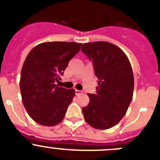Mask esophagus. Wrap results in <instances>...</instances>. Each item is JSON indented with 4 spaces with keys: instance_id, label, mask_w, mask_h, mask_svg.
<instances>
[{
    "instance_id": "esophagus-1",
    "label": "esophagus",
    "mask_w": 160,
    "mask_h": 160,
    "mask_svg": "<svg viewBox=\"0 0 160 160\" xmlns=\"http://www.w3.org/2000/svg\"><path fill=\"white\" fill-rule=\"evenodd\" d=\"M75 93H76V95H80L83 93V91L77 90V89H76V90H75Z\"/></svg>"
}]
</instances>
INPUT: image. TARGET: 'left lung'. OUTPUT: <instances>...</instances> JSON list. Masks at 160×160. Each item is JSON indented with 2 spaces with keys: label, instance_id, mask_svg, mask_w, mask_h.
Instances as JSON below:
<instances>
[{
  "label": "left lung",
  "instance_id": "8db88e82",
  "mask_svg": "<svg viewBox=\"0 0 160 160\" xmlns=\"http://www.w3.org/2000/svg\"><path fill=\"white\" fill-rule=\"evenodd\" d=\"M81 51L92 61L98 78L96 93H88L83 117L96 129H108L126 114L132 100L134 77L128 59L117 46L104 41L83 44Z\"/></svg>",
  "mask_w": 160,
  "mask_h": 160
}]
</instances>
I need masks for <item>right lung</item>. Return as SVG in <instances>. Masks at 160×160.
I'll return each mask as SVG.
<instances>
[{"mask_svg":"<svg viewBox=\"0 0 160 160\" xmlns=\"http://www.w3.org/2000/svg\"><path fill=\"white\" fill-rule=\"evenodd\" d=\"M81 44L41 43L30 51L24 60L20 80L23 104L30 117L39 124L55 126L64 119L75 91L57 83Z\"/></svg>","mask_w":160,"mask_h":160,"instance_id":"right-lung-1","label":"right lung"}]
</instances>
